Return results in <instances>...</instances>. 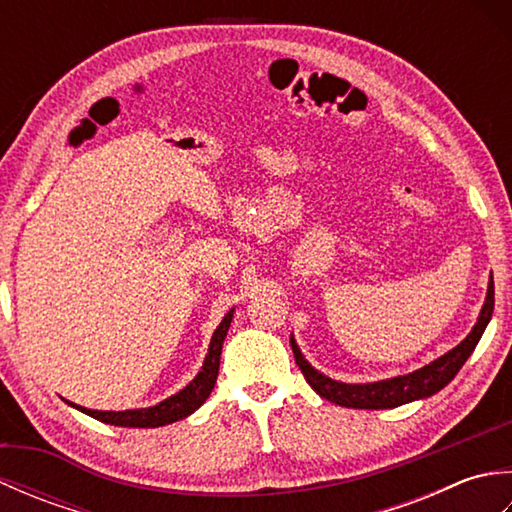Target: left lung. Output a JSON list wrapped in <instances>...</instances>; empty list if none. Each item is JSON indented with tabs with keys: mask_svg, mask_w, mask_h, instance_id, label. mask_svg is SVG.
Here are the masks:
<instances>
[{
	"mask_svg": "<svg viewBox=\"0 0 512 512\" xmlns=\"http://www.w3.org/2000/svg\"><path fill=\"white\" fill-rule=\"evenodd\" d=\"M493 308H495V286L491 277L480 317H477L473 330L460 345H455L453 350L436 358L433 363L416 369V372L389 378V380H378V383H367V385L339 383V380H332L328 376H323L321 372H317V369L303 358L299 345L295 343L292 336H290V347H292V354H295V361L301 369V374L306 376L308 385L317 391L321 398L334 402V405L352 407V409H391V407L405 405V402H411V400L429 398L442 387H447L455 378V374L460 372V367L466 363V358L473 354L475 345L480 343L486 325L493 317Z\"/></svg>",
	"mask_w": 512,
	"mask_h": 512,
	"instance_id": "8db88e82",
	"label": "left lung"
}]
</instances>
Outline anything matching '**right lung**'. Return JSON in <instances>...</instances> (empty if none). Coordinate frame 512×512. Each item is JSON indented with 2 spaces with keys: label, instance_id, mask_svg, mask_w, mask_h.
Masks as SVG:
<instances>
[{
  "label": "right lung",
  "instance_id": "add662e5",
  "mask_svg": "<svg viewBox=\"0 0 512 512\" xmlns=\"http://www.w3.org/2000/svg\"><path fill=\"white\" fill-rule=\"evenodd\" d=\"M231 321H233V310L224 314L222 323L217 325V330L213 332L209 354H206V358H204L200 374L195 376L187 387L180 389L178 394L169 396L167 400L158 402V405H154V407L125 409V411H96V409H85L81 405H74V402H68V400L65 402L72 405L74 409L88 413V416H92L96 420H101L105 424H114V427L154 429V427H165V424L187 418L195 409L202 407V402L211 396L215 380H217V372H220L222 343L226 339L228 328H231Z\"/></svg>",
  "mask_w": 512,
  "mask_h": 512
}]
</instances>
